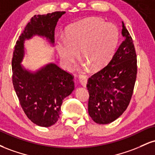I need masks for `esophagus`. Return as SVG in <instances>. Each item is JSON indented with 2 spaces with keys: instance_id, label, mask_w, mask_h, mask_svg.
<instances>
[{
  "instance_id": "34e87169",
  "label": "esophagus",
  "mask_w": 155,
  "mask_h": 155,
  "mask_svg": "<svg viewBox=\"0 0 155 155\" xmlns=\"http://www.w3.org/2000/svg\"><path fill=\"white\" fill-rule=\"evenodd\" d=\"M79 82L83 87H86L87 83V77L85 75H80L79 76Z\"/></svg>"
}]
</instances>
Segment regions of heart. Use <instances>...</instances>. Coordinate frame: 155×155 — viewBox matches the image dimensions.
I'll return each instance as SVG.
<instances>
[{"mask_svg":"<svg viewBox=\"0 0 155 155\" xmlns=\"http://www.w3.org/2000/svg\"><path fill=\"white\" fill-rule=\"evenodd\" d=\"M119 41V32L112 25L99 19H88L68 30L65 38L57 44V50L68 68L81 58L92 70L104 68L111 58Z\"/></svg>","mask_w":155,"mask_h":155,"instance_id":"obj_1","label":"heart"}]
</instances>
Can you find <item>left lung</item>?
Returning a JSON list of instances; mask_svg holds the SVG:
<instances>
[{"label": "left lung", "mask_w": 155, "mask_h": 155, "mask_svg": "<svg viewBox=\"0 0 155 155\" xmlns=\"http://www.w3.org/2000/svg\"><path fill=\"white\" fill-rule=\"evenodd\" d=\"M124 40L111 61L89 78L88 112L94 122L111 123L127 109L137 75V58L133 39L122 22Z\"/></svg>", "instance_id": "1"}]
</instances>
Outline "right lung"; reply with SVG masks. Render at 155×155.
<instances>
[{
    "mask_svg": "<svg viewBox=\"0 0 155 155\" xmlns=\"http://www.w3.org/2000/svg\"><path fill=\"white\" fill-rule=\"evenodd\" d=\"M65 12L34 15L16 42L13 52L12 81L19 104L29 120L41 127L58 122L64 98L74 90V76L54 63H49L35 72L21 65L25 56V41L34 35L54 43V29Z\"/></svg>",
    "mask_w": 155,
    "mask_h": 155,
    "instance_id": "1",
    "label": "right lung"
}]
</instances>
